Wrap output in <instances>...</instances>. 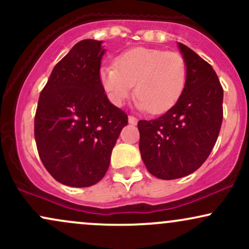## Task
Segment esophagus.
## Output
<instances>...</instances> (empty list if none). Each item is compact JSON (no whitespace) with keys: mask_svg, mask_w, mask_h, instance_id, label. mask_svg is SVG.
Returning <instances> with one entry per match:
<instances>
[{"mask_svg":"<svg viewBox=\"0 0 249 249\" xmlns=\"http://www.w3.org/2000/svg\"><path fill=\"white\" fill-rule=\"evenodd\" d=\"M128 123H130V124H132V125H136L137 123H138V119H137L136 117H133V116H128Z\"/></svg>","mask_w":249,"mask_h":249,"instance_id":"obj_1","label":"esophagus"}]
</instances>
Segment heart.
I'll return each mask as SVG.
<instances>
[{"label": "heart", "mask_w": 249, "mask_h": 249, "mask_svg": "<svg viewBox=\"0 0 249 249\" xmlns=\"http://www.w3.org/2000/svg\"><path fill=\"white\" fill-rule=\"evenodd\" d=\"M187 81L184 57L151 48H133L116 58L115 65L99 70V82L107 98L122 107L134 89L136 105L152 115L166 112L178 102Z\"/></svg>", "instance_id": "heart-1"}]
</instances>
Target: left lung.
<instances>
[{
	"label": "left lung",
	"mask_w": 249,
	"mask_h": 249,
	"mask_svg": "<svg viewBox=\"0 0 249 249\" xmlns=\"http://www.w3.org/2000/svg\"><path fill=\"white\" fill-rule=\"evenodd\" d=\"M187 65L184 91L166 113L139 121V150L148 172L164 180L182 178L204 164L218 139L224 90L215 71L178 43Z\"/></svg>",
	"instance_id": "left-lung-1"
}]
</instances>
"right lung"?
<instances>
[{"label":"right lung","mask_w":249,"mask_h":249,"mask_svg":"<svg viewBox=\"0 0 249 249\" xmlns=\"http://www.w3.org/2000/svg\"><path fill=\"white\" fill-rule=\"evenodd\" d=\"M103 41L83 39L53 68L39 95L35 141L47 171L63 185L89 187L107 173L127 115L99 82Z\"/></svg>","instance_id":"obj_1"}]
</instances>
